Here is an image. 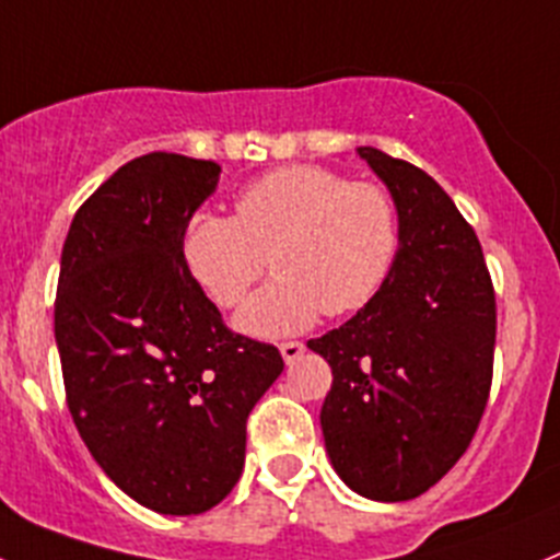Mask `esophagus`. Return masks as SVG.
<instances>
[{
	"mask_svg": "<svg viewBox=\"0 0 560 560\" xmlns=\"http://www.w3.org/2000/svg\"><path fill=\"white\" fill-rule=\"evenodd\" d=\"M302 351H305V343H300V340H285V343H280V354H283V360L289 365L300 360Z\"/></svg>",
	"mask_w": 560,
	"mask_h": 560,
	"instance_id": "34e87169",
	"label": "esophagus"
}]
</instances>
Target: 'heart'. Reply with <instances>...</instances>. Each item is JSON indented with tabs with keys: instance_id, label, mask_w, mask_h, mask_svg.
<instances>
[{
	"instance_id": "b5f03b06",
	"label": "heart",
	"mask_w": 560,
	"mask_h": 560,
	"mask_svg": "<svg viewBox=\"0 0 560 560\" xmlns=\"http://www.w3.org/2000/svg\"><path fill=\"white\" fill-rule=\"evenodd\" d=\"M390 189L316 164H289L249 184L236 214L195 211L184 228L186 271L214 305L236 307L266 271L275 280L238 313L258 338L302 332L322 313L351 316L385 289L401 253Z\"/></svg>"
}]
</instances>
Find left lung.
Here are the masks:
<instances>
[{"label": "left lung", "mask_w": 560, "mask_h": 560, "mask_svg": "<svg viewBox=\"0 0 560 560\" xmlns=\"http://www.w3.org/2000/svg\"><path fill=\"white\" fill-rule=\"evenodd\" d=\"M396 197L401 253L385 289L307 340L332 369L322 431L335 472L371 500H412L467 451L487 409L494 289L476 231L431 175L357 148Z\"/></svg>", "instance_id": "obj_1"}]
</instances>
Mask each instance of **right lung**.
<instances>
[{
    "mask_svg": "<svg viewBox=\"0 0 560 560\" xmlns=\"http://www.w3.org/2000/svg\"><path fill=\"white\" fill-rule=\"evenodd\" d=\"M220 164L148 153L106 178L62 244L55 338L71 418L101 470L159 514L214 509L244 467L247 418L283 371L191 280L189 217Z\"/></svg>",
    "mask_w": 560,
    "mask_h": 560,
    "instance_id": "right-lung-1",
    "label": "right lung"
}]
</instances>
